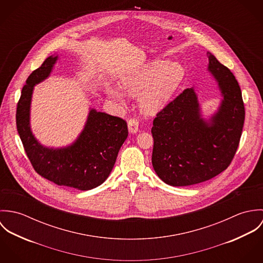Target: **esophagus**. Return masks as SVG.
<instances>
[{
  "instance_id": "obj_1",
  "label": "esophagus",
  "mask_w": 263,
  "mask_h": 263,
  "mask_svg": "<svg viewBox=\"0 0 263 263\" xmlns=\"http://www.w3.org/2000/svg\"><path fill=\"white\" fill-rule=\"evenodd\" d=\"M127 127H128V132L130 134H137L139 130V121L135 118L129 119L127 122Z\"/></svg>"
}]
</instances>
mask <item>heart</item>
I'll return each instance as SVG.
<instances>
[{
	"label": "heart",
	"mask_w": 263,
	"mask_h": 263,
	"mask_svg": "<svg viewBox=\"0 0 263 263\" xmlns=\"http://www.w3.org/2000/svg\"><path fill=\"white\" fill-rule=\"evenodd\" d=\"M183 78L184 68L179 62L157 59L126 72L119 85L128 96H140L143 112L155 115L167 106ZM105 93L115 103L125 104V95L120 89L106 86Z\"/></svg>",
	"instance_id": "b5f03b06"
}]
</instances>
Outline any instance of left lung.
<instances>
[{
	"instance_id": "left-lung-1",
	"label": "left lung",
	"mask_w": 263,
	"mask_h": 263,
	"mask_svg": "<svg viewBox=\"0 0 263 263\" xmlns=\"http://www.w3.org/2000/svg\"><path fill=\"white\" fill-rule=\"evenodd\" d=\"M208 72L221 92L220 105L202 115L193 87L157 114L153 121L152 164L171 186L197 184L223 172L238 148L245 119L242 93L232 72L210 52Z\"/></svg>"
}]
</instances>
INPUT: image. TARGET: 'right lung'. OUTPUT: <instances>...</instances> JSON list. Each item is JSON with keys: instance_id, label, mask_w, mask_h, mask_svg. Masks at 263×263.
<instances>
[{"instance_id": "right-lung-1", "label": "right lung", "mask_w": 263, "mask_h": 263, "mask_svg": "<svg viewBox=\"0 0 263 263\" xmlns=\"http://www.w3.org/2000/svg\"><path fill=\"white\" fill-rule=\"evenodd\" d=\"M58 60L59 54L48 57L28 77L17 105V130L39 175L58 185L90 190L101 185L112 171L127 138V125L119 117L90 108L82 132L72 144L60 148L43 146L31 129V101L34 86L50 76Z\"/></svg>"}]
</instances>
